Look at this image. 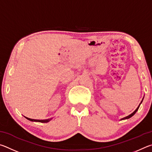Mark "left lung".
I'll list each match as a JSON object with an SVG mask.
<instances>
[{"label": "left lung", "mask_w": 152, "mask_h": 152, "mask_svg": "<svg viewBox=\"0 0 152 152\" xmlns=\"http://www.w3.org/2000/svg\"><path fill=\"white\" fill-rule=\"evenodd\" d=\"M142 102H141V103H142ZM140 104H141V103H140ZM140 104L139 105V106H138V107H137V108L136 109V110H135L134 111V112H133L132 114H130V115H128V116H127V117H126V118H124L123 119H121V120H123V119H129V118H132V117L133 116V115H134V114L135 113H136L137 112V111L138 110V109H139V107H140Z\"/></svg>", "instance_id": "left-lung-1"}]
</instances>
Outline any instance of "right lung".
Returning a JSON list of instances; mask_svg holds the SVG:
<instances>
[{
    "mask_svg": "<svg viewBox=\"0 0 152 152\" xmlns=\"http://www.w3.org/2000/svg\"><path fill=\"white\" fill-rule=\"evenodd\" d=\"M26 118V117H25ZM28 120H30L31 121H37V122H41V123H47V122H49L50 119H44V120H39V119H30V118H26Z\"/></svg>",
    "mask_w": 152,
    "mask_h": 152,
    "instance_id": "obj_1",
    "label": "right lung"
}]
</instances>
